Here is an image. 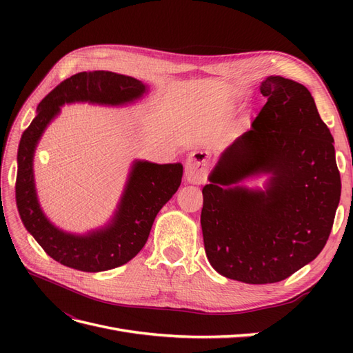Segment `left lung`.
Segmentation results:
<instances>
[{"instance_id":"1","label":"left lung","mask_w":353,"mask_h":353,"mask_svg":"<svg viewBox=\"0 0 353 353\" xmlns=\"http://www.w3.org/2000/svg\"><path fill=\"white\" fill-rule=\"evenodd\" d=\"M148 92L141 81L108 70L81 72L63 81L44 97L35 119L23 132L17 152L16 203L25 228L44 252L59 263L85 272L108 271L131 261L147 241L159 210L181 184L183 165H157L135 160L114 215L104 227L87 234H72L56 227L42 212L34 179V153L38 141L60 108L72 103L123 105ZM213 270L222 275L215 258L206 250Z\"/></svg>"}]
</instances>
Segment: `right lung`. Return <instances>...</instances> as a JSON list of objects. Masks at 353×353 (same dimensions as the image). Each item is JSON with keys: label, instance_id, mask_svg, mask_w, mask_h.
I'll return each mask as SVG.
<instances>
[{"label": "right lung", "instance_id": "1", "mask_svg": "<svg viewBox=\"0 0 353 353\" xmlns=\"http://www.w3.org/2000/svg\"><path fill=\"white\" fill-rule=\"evenodd\" d=\"M266 104L223 153L203 193L201 231L222 275L248 284L281 281L325 245L340 201L333 138L302 83L268 77ZM268 173L265 190L243 179Z\"/></svg>", "mask_w": 353, "mask_h": 353}]
</instances>
